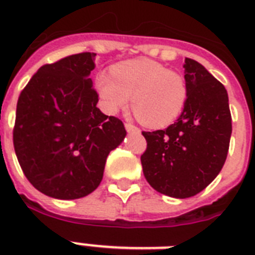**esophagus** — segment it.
Instances as JSON below:
<instances>
[{
  "label": "esophagus",
  "mask_w": 255,
  "mask_h": 255,
  "mask_svg": "<svg viewBox=\"0 0 255 255\" xmlns=\"http://www.w3.org/2000/svg\"><path fill=\"white\" fill-rule=\"evenodd\" d=\"M126 129H127V132H140L139 128L135 127V126L131 123H126Z\"/></svg>",
  "instance_id": "1"
}]
</instances>
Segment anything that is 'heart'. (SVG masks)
<instances>
[{
  "label": "heart",
  "instance_id": "b5f03b06",
  "mask_svg": "<svg viewBox=\"0 0 255 255\" xmlns=\"http://www.w3.org/2000/svg\"><path fill=\"white\" fill-rule=\"evenodd\" d=\"M100 73L95 79L102 107L115 115L129 104L135 115L149 128L167 127L185 107L188 87L180 74L152 59H131Z\"/></svg>",
  "mask_w": 255,
  "mask_h": 255
}]
</instances>
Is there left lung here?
I'll return each mask as SVG.
<instances>
[{"mask_svg": "<svg viewBox=\"0 0 255 255\" xmlns=\"http://www.w3.org/2000/svg\"><path fill=\"white\" fill-rule=\"evenodd\" d=\"M188 99L165 129L143 132L144 177L159 193L188 198L204 190L225 164L232 136L228 92L208 70L185 58Z\"/></svg>", "mask_w": 255, "mask_h": 255, "instance_id": "obj_1", "label": "left lung"}]
</instances>
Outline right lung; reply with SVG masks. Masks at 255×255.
<instances>
[{"label": "right lung", "instance_id": "add662e5", "mask_svg": "<svg viewBox=\"0 0 255 255\" xmlns=\"http://www.w3.org/2000/svg\"><path fill=\"white\" fill-rule=\"evenodd\" d=\"M95 57L81 53L42 66L18 98L14 151L31 185L49 197L94 192L108 153L127 135L122 120L96 107Z\"/></svg>", "mask_w": 255, "mask_h": 255}]
</instances>
